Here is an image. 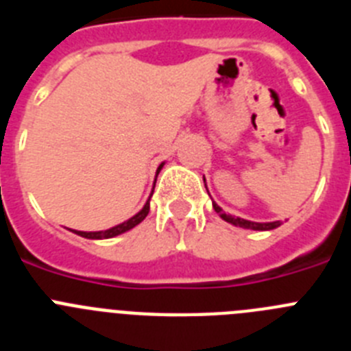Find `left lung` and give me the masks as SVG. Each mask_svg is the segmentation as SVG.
<instances>
[{"instance_id": "8db88e82", "label": "left lung", "mask_w": 351, "mask_h": 351, "mask_svg": "<svg viewBox=\"0 0 351 351\" xmlns=\"http://www.w3.org/2000/svg\"><path fill=\"white\" fill-rule=\"evenodd\" d=\"M204 181H206V179H204ZM213 207H214V210H216V213H218L223 219H225V221L232 223V225H235V226H241V228H250V230H272V228H278V226L281 225L280 221H272V223L247 221V219L235 218V216H228V214H225L218 204L213 202Z\"/></svg>"}]
</instances>
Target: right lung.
Segmentation results:
<instances>
[{"mask_svg": "<svg viewBox=\"0 0 351 351\" xmlns=\"http://www.w3.org/2000/svg\"><path fill=\"white\" fill-rule=\"evenodd\" d=\"M161 167H163V163H161L160 167H158L156 170V178H158V173H160ZM156 182V181H154ZM153 195V193H151ZM149 200H151V197H149ZM149 200L145 202V206L142 207L141 213H137L133 218H130L128 221L125 223H121V225H116L112 226V228H108V230H101V232H79V230H73L75 232L77 235H80V237H86V239H110V237H116V235H121V234H125V232L132 230L133 226H137L138 223L144 221V218L149 214Z\"/></svg>", "mask_w": 351, "mask_h": 351, "instance_id": "right-lung-1", "label": "right lung"}]
</instances>
